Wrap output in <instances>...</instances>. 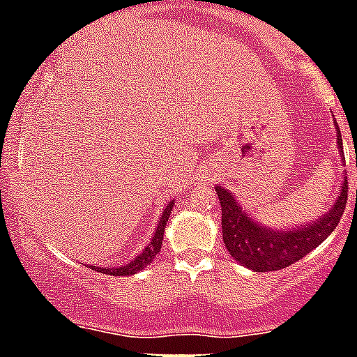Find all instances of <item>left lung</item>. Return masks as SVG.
Returning a JSON list of instances; mask_svg holds the SVG:
<instances>
[{
    "label": "left lung",
    "instance_id": "1",
    "mask_svg": "<svg viewBox=\"0 0 357 357\" xmlns=\"http://www.w3.org/2000/svg\"><path fill=\"white\" fill-rule=\"evenodd\" d=\"M336 137L340 152H343L340 127ZM347 188L349 185L345 179L341 185L340 196L336 197V203L332 205L331 211L312 223L290 230H274L266 229L252 220L227 188L215 187L221 203V232H223L225 247L236 261L247 268H252L254 272L281 271L299 261L308 252H312L317 245H321L332 234V230L336 229L341 215L345 212Z\"/></svg>",
    "mask_w": 357,
    "mask_h": 357
}]
</instances>
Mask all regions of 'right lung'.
Listing matches in <instances>:
<instances>
[{
	"label": "right lung",
	"mask_w": 357,
	"mask_h": 357,
	"mask_svg": "<svg viewBox=\"0 0 357 357\" xmlns=\"http://www.w3.org/2000/svg\"><path fill=\"white\" fill-rule=\"evenodd\" d=\"M172 206H174V199L170 203H167V206H165V211L160 218V223H158V227H155V232L154 236H152L151 243L146 245L142 252L134 257L132 261L125 263V265L121 266H114V268H107V266H92V265H89V268L101 272V274H109V275H132L136 274V272L143 271L146 265H151L152 259H154V257L158 256V252L161 250L163 232L165 229H167V221H169V215L170 212H172Z\"/></svg>",
	"instance_id": "right-lung-1"
}]
</instances>
